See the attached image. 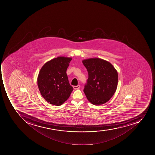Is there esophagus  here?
<instances>
[{"label": "esophagus", "mask_w": 155, "mask_h": 155, "mask_svg": "<svg viewBox=\"0 0 155 155\" xmlns=\"http://www.w3.org/2000/svg\"><path fill=\"white\" fill-rule=\"evenodd\" d=\"M73 88L75 90H78V89H79L80 88V85H78V86H73Z\"/></svg>", "instance_id": "34e87169"}]
</instances>
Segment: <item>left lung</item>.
<instances>
[{"label":"left lung","mask_w":155,"mask_h":155,"mask_svg":"<svg viewBox=\"0 0 155 155\" xmlns=\"http://www.w3.org/2000/svg\"><path fill=\"white\" fill-rule=\"evenodd\" d=\"M88 72L84 92L93 105L104 104L113 97L117 90L118 73L109 61L100 58H90L82 61Z\"/></svg>","instance_id":"obj_1"}]
</instances>
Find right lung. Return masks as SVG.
<instances>
[{
  "label": "right lung",
  "instance_id": "add662e5",
  "mask_svg": "<svg viewBox=\"0 0 155 155\" xmlns=\"http://www.w3.org/2000/svg\"><path fill=\"white\" fill-rule=\"evenodd\" d=\"M71 58L58 57L46 62L38 77L40 93L50 104L60 106L68 100L73 88L67 74Z\"/></svg>",
  "mask_w": 155,
  "mask_h": 155
}]
</instances>
